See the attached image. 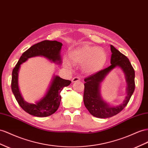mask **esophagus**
<instances>
[{
  "instance_id": "esophagus-1",
  "label": "esophagus",
  "mask_w": 148,
  "mask_h": 148,
  "mask_svg": "<svg viewBox=\"0 0 148 148\" xmlns=\"http://www.w3.org/2000/svg\"><path fill=\"white\" fill-rule=\"evenodd\" d=\"M80 80V78H79V77H74L73 79H72V82H78V81H79Z\"/></svg>"
}]
</instances>
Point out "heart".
I'll return each mask as SVG.
<instances>
[{
  "label": "heart",
  "instance_id": "obj_1",
  "mask_svg": "<svg viewBox=\"0 0 148 148\" xmlns=\"http://www.w3.org/2000/svg\"><path fill=\"white\" fill-rule=\"evenodd\" d=\"M69 59L74 65L83 64V69L87 73H95L106 64L107 54L101 48L85 45L70 51Z\"/></svg>",
  "mask_w": 148,
  "mask_h": 148
}]
</instances>
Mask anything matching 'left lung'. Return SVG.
I'll return each instance as SVG.
<instances>
[{
	"instance_id": "obj_1",
	"label": "left lung",
	"mask_w": 148,
	"mask_h": 148,
	"mask_svg": "<svg viewBox=\"0 0 148 148\" xmlns=\"http://www.w3.org/2000/svg\"><path fill=\"white\" fill-rule=\"evenodd\" d=\"M111 65L106 69L85 78L83 101L86 109L94 116L100 118L112 117L121 111L128 103L134 88L135 73L133 67L125 55L111 45ZM116 66L120 67L125 74L127 83V97L123 103L117 107H110L101 98L99 92L100 83L110 71Z\"/></svg>"
}]
</instances>
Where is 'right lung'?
<instances>
[{
  "mask_svg": "<svg viewBox=\"0 0 148 148\" xmlns=\"http://www.w3.org/2000/svg\"><path fill=\"white\" fill-rule=\"evenodd\" d=\"M62 43L56 40H43L36 43L23 52L15 65L12 75L11 88L18 105L25 112L37 117H47L53 114L58 108L61 101L60 92L65 86H68L71 81L55 76L47 93L40 100L35 104L25 101L22 98L18 85V75L21 65L28 59L42 56L49 60L61 63L60 50Z\"/></svg>",
  "mask_w": 148,
  "mask_h": 148,
  "instance_id": "obj_1",
  "label": "right lung"
}]
</instances>
